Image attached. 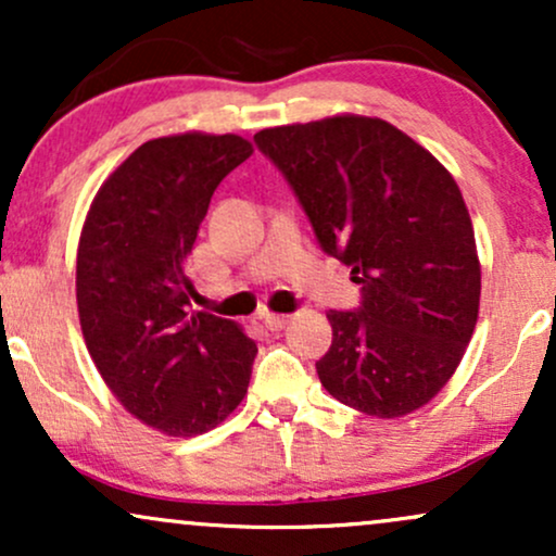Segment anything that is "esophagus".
Wrapping results in <instances>:
<instances>
[{
  "mask_svg": "<svg viewBox=\"0 0 556 556\" xmlns=\"http://www.w3.org/2000/svg\"><path fill=\"white\" fill-rule=\"evenodd\" d=\"M287 321H290V316H285V314H266V316H264V324H266V327H269L271 331L285 329Z\"/></svg>",
  "mask_w": 556,
  "mask_h": 556,
  "instance_id": "obj_1",
  "label": "esophagus"
}]
</instances>
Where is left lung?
<instances>
[{"mask_svg":"<svg viewBox=\"0 0 556 556\" xmlns=\"http://www.w3.org/2000/svg\"><path fill=\"white\" fill-rule=\"evenodd\" d=\"M253 140L324 251L363 285L361 311L327 314L324 389L376 418L424 407L460 366L481 305L473 222L455 177L392 123L363 114L266 127Z\"/></svg>","mask_w":556,"mask_h":556,"instance_id":"left-lung-1","label":"left lung"}]
</instances>
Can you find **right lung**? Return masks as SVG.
I'll return each instance as SVG.
<instances>
[{"label": "right lung", "mask_w": 556, "mask_h": 556, "mask_svg": "<svg viewBox=\"0 0 556 556\" xmlns=\"http://www.w3.org/2000/svg\"><path fill=\"white\" fill-rule=\"evenodd\" d=\"M251 154L235 132L146 140L101 182L83 222V340L125 410L167 437L216 429L251 381L256 342L240 324L188 311L185 277L216 185Z\"/></svg>", "instance_id": "obj_1"}]
</instances>
